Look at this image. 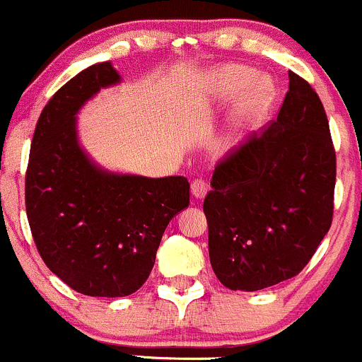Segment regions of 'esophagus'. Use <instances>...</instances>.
<instances>
[{
	"label": "esophagus",
	"mask_w": 362,
	"mask_h": 362,
	"mask_svg": "<svg viewBox=\"0 0 362 362\" xmlns=\"http://www.w3.org/2000/svg\"><path fill=\"white\" fill-rule=\"evenodd\" d=\"M207 182L206 181H202V180H195L192 182V195L195 197L197 200H200V199H204V197H206V193H207Z\"/></svg>",
	"instance_id": "34e87169"
}]
</instances>
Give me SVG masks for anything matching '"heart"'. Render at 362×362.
<instances>
[{"label": "heart", "mask_w": 362, "mask_h": 362, "mask_svg": "<svg viewBox=\"0 0 362 362\" xmlns=\"http://www.w3.org/2000/svg\"><path fill=\"white\" fill-rule=\"evenodd\" d=\"M252 77L253 75L248 68L239 66V64H228V66L214 70L207 78L206 95L209 100H227L243 86H246L232 110L230 124L218 135L216 144H214V151L218 155H225L234 148L239 134L262 116L267 102L273 95L269 82L264 78H255L250 83Z\"/></svg>", "instance_id": "heart-1"}]
</instances>
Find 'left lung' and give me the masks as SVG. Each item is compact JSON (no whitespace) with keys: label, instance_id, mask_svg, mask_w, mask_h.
<instances>
[{"label":"left lung","instance_id":"8db88e82","mask_svg":"<svg viewBox=\"0 0 362 362\" xmlns=\"http://www.w3.org/2000/svg\"><path fill=\"white\" fill-rule=\"evenodd\" d=\"M334 182L324 105L288 71L276 119L218 162L204 199L218 280L255 292L301 273L331 227Z\"/></svg>","mask_w":362,"mask_h":362}]
</instances>
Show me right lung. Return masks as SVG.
<instances>
[{"label":"right lung","mask_w":362,"mask_h":362,"mask_svg":"<svg viewBox=\"0 0 362 362\" xmlns=\"http://www.w3.org/2000/svg\"><path fill=\"white\" fill-rule=\"evenodd\" d=\"M119 81L105 61L59 88L38 117L26 170V213L38 253L68 287L91 298L139 291L167 225L189 204L186 177L109 173L78 144L81 107Z\"/></svg>","instance_id":"add662e5"}]
</instances>
